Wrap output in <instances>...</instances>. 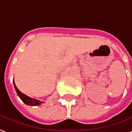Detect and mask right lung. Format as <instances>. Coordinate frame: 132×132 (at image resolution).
Listing matches in <instances>:
<instances>
[{"mask_svg": "<svg viewBox=\"0 0 132 132\" xmlns=\"http://www.w3.org/2000/svg\"><path fill=\"white\" fill-rule=\"evenodd\" d=\"M13 84L18 96L20 97V99H21V100H22V101L26 104L29 105V106H38V105H40V104L43 102L39 101V100H37L36 99L32 98V97L26 96V94L21 93V92L18 89V87H16L15 84V82H14V79H13Z\"/></svg>", "mask_w": 132, "mask_h": 132, "instance_id": "right-lung-1", "label": "right lung"}]
</instances>
